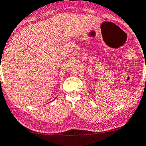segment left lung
I'll use <instances>...</instances> for the list:
<instances>
[{
	"label": "left lung",
	"mask_w": 146,
	"mask_h": 146,
	"mask_svg": "<svg viewBox=\"0 0 146 146\" xmlns=\"http://www.w3.org/2000/svg\"><path fill=\"white\" fill-rule=\"evenodd\" d=\"M145 79H146V78H145Z\"/></svg>",
	"instance_id": "8db88e82"
}]
</instances>
